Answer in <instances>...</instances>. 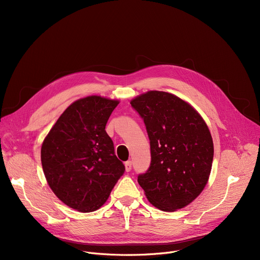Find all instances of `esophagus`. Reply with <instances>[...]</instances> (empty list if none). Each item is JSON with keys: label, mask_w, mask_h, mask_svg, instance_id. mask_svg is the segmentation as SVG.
<instances>
[{"label": "esophagus", "mask_w": 260, "mask_h": 260, "mask_svg": "<svg viewBox=\"0 0 260 260\" xmlns=\"http://www.w3.org/2000/svg\"><path fill=\"white\" fill-rule=\"evenodd\" d=\"M124 166H125V171H126V172H129V171L132 170V161H131V160L126 161V162L124 164Z\"/></svg>", "instance_id": "1"}]
</instances>
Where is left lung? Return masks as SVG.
<instances>
[{
  "label": "left lung",
  "mask_w": 260,
  "mask_h": 260,
  "mask_svg": "<svg viewBox=\"0 0 260 260\" xmlns=\"http://www.w3.org/2000/svg\"><path fill=\"white\" fill-rule=\"evenodd\" d=\"M131 104L150 140V168L138 177L147 200L165 212L188 206L212 170L214 145L206 121L188 102L166 91L149 90Z\"/></svg>",
  "instance_id": "8db88e82"
}]
</instances>
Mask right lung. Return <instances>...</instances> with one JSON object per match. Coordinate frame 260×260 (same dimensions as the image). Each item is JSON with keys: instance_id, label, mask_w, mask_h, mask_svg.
<instances>
[{"instance_id": "obj_1", "label": "right lung", "mask_w": 260, "mask_h": 260, "mask_svg": "<svg viewBox=\"0 0 260 260\" xmlns=\"http://www.w3.org/2000/svg\"><path fill=\"white\" fill-rule=\"evenodd\" d=\"M118 104V100L101 95L75 101L42 143L41 162L49 187L78 212L100 209L125 171L105 131Z\"/></svg>"}]
</instances>
